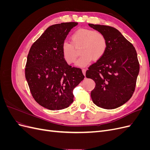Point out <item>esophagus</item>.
<instances>
[{
  "instance_id": "obj_1",
  "label": "esophagus",
  "mask_w": 150,
  "mask_h": 150,
  "mask_svg": "<svg viewBox=\"0 0 150 150\" xmlns=\"http://www.w3.org/2000/svg\"><path fill=\"white\" fill-rule=\"evenodd\" d=\"M82 71H83V74L85 76V75H86V69H82Z\"/></svg>"
}]
</instances>
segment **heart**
<instances>
[{
  "mask_svg": "<svg viewBox=\"0 0 150 150\" xmlns=\"http://www.w3.org/2000/svg\"><path fill=\"white\" fill-rule=\"evenodd\" d=\"M81 47L82 54L76 65L79 67L87 66L93 59L99 60L106 53L108 47L107 39L103 33L88 29L77 30L71 36V42L64 41L61 46L63 58L67 64L75 62L78 56L76 49Z\"/></svg>",
  "mask_w": 150,
  "mask_h": 150,
  "instance_id": "obj_1",
  "label": "heart"
}]
</instances>
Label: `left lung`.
I'll return each instance as SVG.
<instances>
[{
    "label": "left lung",
    "instance_id": "obj_1",
    "mask_svg": "<svg viewBox=\"0 0 150 150\" xmlns=\"http://www.w3.org/2000/svg\"><path fill=\"white\" fill-rule=\"evenodd\" d=\"M89 25L103 33L108 41L106 53L86 72V78L96 83L91 96L98 106L115 109L128 101L134 91L139 71L137 53L117 29L104 25Z\"/></svg>",
    "mask_w": 150,
    "mask_h": 150
}]
</instances>
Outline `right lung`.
Segmentation results:
<instances>
[{"mask_svg": "<svg viewBox=\"0 0 150 150\" xmlns=\"http://www.w3.org/2000/svg\"><path fill=\"white\" fill-rule=\"evenodd\" d=\"M78 22L49 26L32 45L27 58L25 78L35 101L50 110L69 107L73 102V89L84 79L80 68L64 61L61 46Z\"/></svg>", "mask_w": 150, "mask_h": 150, "instance_id": "obj_1", "label": "right lung"}]
</instances>
